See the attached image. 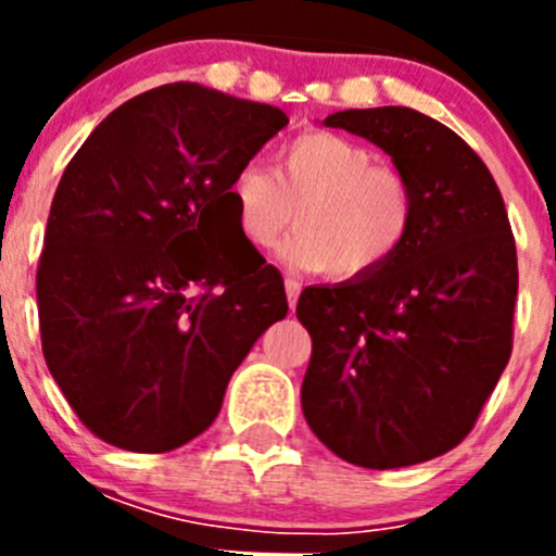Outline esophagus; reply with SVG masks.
<instances>
[{
    "label": "esophagus",
    "mask_w": 556,
    "mask_h": 556,
    "mask_svg": "<svg viewBox=\"0 0 556 556\" xmlns=\"http://www.w3.org/2000/svg\"><path fill=\"white\" fill-rule=\"evenodd\" d=\"M283 289H287L289 308H294V303H298V294H301V283L292 281V278H287V281H283Z\"/></svg>",
    "instance_id": "34e87169"
}]
</instances>
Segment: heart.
Masks as SVG:
<instances>
[{
    "mask_svg": "<svg viewBox=\"0 0 556 556\" xmlns=\"http://www.w3.org/2000/svg\"><path fill=\"white\" fill-rule=\"evenodd\" d=\"M236 228L255 250L278 244L287 262L331 281H365L395 258L417 223V189L406 172L331 130H306L278 147L275 166L242 164L228 184Z\"/></svg>",
    "mask_w": 556,
    "mask_h": 556,
    "instance_id": "heart-1",
    "label": "heart"
}]
</instances>
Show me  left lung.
Segmentation results:
<instances>
[{
    "instance_id": "8db88e82",
    "label": "left lung",
    "mask_w": 556,
    "mask_h": 556,
    "mask_svg": "<svg viewBox=\"0 0 556 556\" xmlns=\"http://www.w3.org/2000/svg\"><path fill=\"white\" fill-rule=\"evenodd\" d=\"M372 141L417 189L401 253L365 281L308 287L306 424L339 459L370 470L434 459L470 434L513 353L518 255L484 161L412 108L326 119Z\"/></svg>"
}]
</instances>
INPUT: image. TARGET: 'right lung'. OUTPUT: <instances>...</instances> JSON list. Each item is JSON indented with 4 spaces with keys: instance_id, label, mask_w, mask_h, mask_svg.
I'll return each instance as SVG.
<instances>
[{
    "instance_id": "obj_1",
    "label": "right lung",
    "mask_w": 556,
    "mask_h": 556,
    "mask_svg": "<svg viewBox=\"0 0 556 556\" xmlns=\"http://www.w3.org/2000/svg\"><path fill=\"white\" fill-rule=\"evenodd\" d=\"M287 125L273 105L169 83L116 108L68 161L38 326L68 406L108 445L164 454L203 434L255 339L287 317L281 273L228 200L233 172Z\"/></svg>"
}]
</instances>
